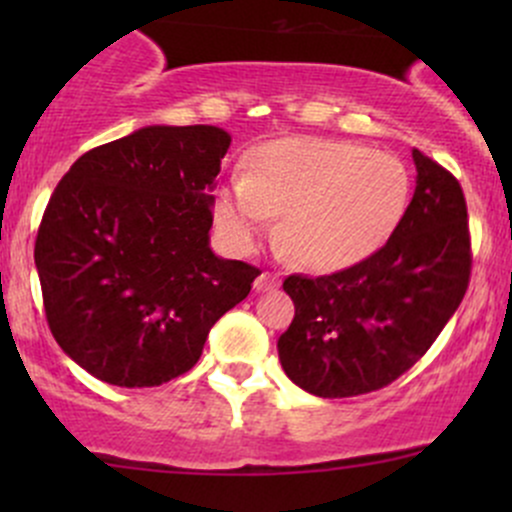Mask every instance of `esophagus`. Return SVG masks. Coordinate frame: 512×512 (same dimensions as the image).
<instances>
[{
	"instance_id": "obj_1",
	"label": "esophagus",
	"mask_w": 512,
	"mask_h": 512,
	"mask_svg": "<svg viewBox=\"0 0 512 512\" xmlns=\"http://www.w3.org/2000/svg\"><path fill=\"white\" fill-rule=\"evenodd\" d=\"M277 287H280V275H275V272H262V275L255 280L257 292H270V289H277Z\"/></svg>"
}]
</instances>
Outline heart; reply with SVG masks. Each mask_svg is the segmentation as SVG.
<instances>
[{
	"label": "heart",
	"mask_w": 512,
	"mask_h": 512,
	"mask_svg": "<svg viewBox=\"0 0 512 512\" xmlns=\"http://www.w3.org/2000/svg\"><path fill=\"white\" fill-rule=\"evenodd\" d=\"M409 203V170L396 156L332 138L262 146L247 175L223 185L215 218L240 245L282 215V242L312 270H342L374 255Z\"/></svg>",
	"instance_id": "obj_1"
}]
</instances>
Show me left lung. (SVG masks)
Instances as JSON below:
<instances>
[{
  "instance_id": "1",
  "label": "left lung",
  "mask_w": 512,
  "mask_h": 512,
  "mask_svg": "<svg viewBox=\"0 0 512 512\" xmlns=\"http://www.w3.org/2000/svg\"><path fill=\"white\" fill-rule=\"evenodd\" d=\"M416 190L381 250L324 277L289 275L294 319L277 342L299 389L347 399L384 389L428 352L471 280L468 210L458 180L411 151Z\"/></svg>"
}]
</instances>
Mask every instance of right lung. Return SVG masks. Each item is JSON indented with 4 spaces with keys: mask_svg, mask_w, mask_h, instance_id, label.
<instances>
[{
    "mask_svg": "<svg viewBox=\"0 0 512 512\" xmlns=\"http://www.w3.org/2000/svg\"><path fill=\"white\" fill-rule=\"evenodd\" d=\"M218 126H146L84 153L41 218L34 262L51 334L81 369L126 389L198 364L260 270L210 250Z\"/></svg>",
    "mask_w": 512,
    "mask_h": 512,
    "instance_id": "add662e5",
    "label": "right lung"
}]
</instances>
